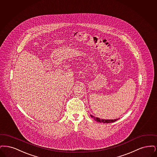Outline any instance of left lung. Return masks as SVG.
Here are the masks:
<instances>
[{"label":"left lung","mask_w":157,"mask_h":157,"mask_svg":"<svg viewBox=\"0 0 157 157\" xmlns=\"http://www.w3.org/2000/svg\"><path fill=\"white\" fill-rule=\"evenodd\" d=\"M90 116L93 118L94 119V120L97 121V122H99V123H113V122H115L117 120H118V119H115V120H103V119H100L99 118H97V117H95L94 116H91L90 115Z\"/></svg>","instance_id":"8db88e82"}]
</instances>
